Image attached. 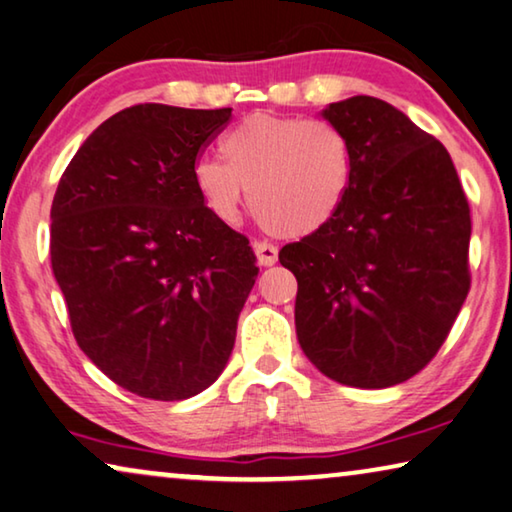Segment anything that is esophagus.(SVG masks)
I'll return each instance as SVG.
<instances>
[{"mask_svg":"<svg viewBox=\"0 0 512 512\" xmlns=\"http://www.w3.org/2000/svg\"><path fill=\"white\" fill-rule=\"evenodd\" d=\"M253 250H255V257H257L259 266H273L278 262V248L271 246V243L255 241Z\"/></svg>","mask_w":512,"mask_h":512,"instance_id":"obj_1","label":"esophagus"}]
</instances>
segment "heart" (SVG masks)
<instances>
[{
    "instance_id": "heart-1",
    "label": "heart",
    "mask_w": 512,
    "mask_h": 512,
    "mask_svg": "<svg viewBox=\"0 0 512 512\" xmlns=\"http://www.w3.org/2000/svg\"><path fill=\"white\" fill-rule=\"evenodd\" d=\"M220 158L193 167L197 195L213 216L232 223L246 202L266 230L310 236L338 216L354 177L352 142L324 119L257 112L234 126Z\"/></svg>"
}]
</instances>
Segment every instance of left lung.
<instances>
[{
	"label": "left lung",
	"instance_id": "8db88e82",
	"mask_svg": "<svg viewBox=\"0 0 512 512\" xmlns=\"http://www.w3.org/2000/svg\"><path fill=\"white\" fill-rule=\"evenodd\" d=\"M322 117L354 151L352 188L322 230L287 243L296 338L310 363L356 388L402 384L432 361L469 294V202L444 144L372 96Z\"/></svg>",
	"mask_w": 512,
	"mask_h": 512
}]
</instances>
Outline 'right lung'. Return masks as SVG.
I'll list each match as a JSON object with an SVG mask.
<instances>
[{
  "label": "right lung",
  "instance_id": "1",
  "mask_svg": "<svg viewBox=\"0 0 512 512\" xmlns=\"http://www.w3.org/2000/svg\"><path fill=\"white\" fill-rule=\"evenodd\" d=\"M232 108L144 103L91 133L52 200V273L82 352L149 400L202 393L255 285L248 239L204 207L193 167Z\"/></svg>",
  "mask_w": 512,
  "mask_h": 512
}]
</instances>
